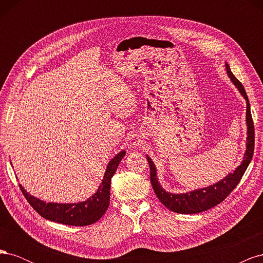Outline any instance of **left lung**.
Segmentation results:
<instances>
[{
	"label": "left lung",
	"instance_id": "left-lung-1",
	"mask_svg": "<svg viewBox=\"0 0 263 263\" xmlns=\"http://www.w3.org/2000/svg\"><path fill=\"white\" fill-rule=\"evenodd\" d=\"M227 73L229 78L232 79L233 83L239 92L242 94V97L247 101V126H248V137H247V150L243 158L242 163L238 166L234 171V173H230L228 176L219 181L218 183L209 187L193 191V192L185 193V194H172L168 193L160 186L157 179L156 173V166L151 159L147 156V161L149 163L150 168V181L151 185L155 191L157 197L166 209H169L172 212L180 213V214H196L204 211H208L214 206L221 203L225 198L233 192L234 189L238 185L240 182L245 171L248 168V165L251 161L254 150V126L252 116L250 112V104L248 97L245 91V87L241 82L233 74L228 65H226Z\"/></svg>",
	"mask_w": 263,
	"mask_h": 263
}]
</instances>
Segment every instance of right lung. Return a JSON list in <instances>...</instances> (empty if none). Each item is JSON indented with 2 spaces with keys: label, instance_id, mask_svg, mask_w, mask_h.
<instances>
[{
  "label": "right lung",
  "instance_id": "right-lung-1",
  "mask_svg": "<svg viewBox=\"0 0 263 263\" xmlns=\"http://www.w3.org/2000/svg\"><path fill=\"white\" fill-rule=\"evenodd\" d=\"M125 151H121L109 161L102 184L93 196L89 200L81 203L74 204H58V203H46L38 198L29 195L25 190L20 185L22 193L25 196L27 202L30 204L41 216L44 218L60 222L63 225L71 226H86L94 224L98 221L109 205V190L110 181L117 170V166L125 156Z\"/></svg>",
  "mask_w": 263,
  "mask_h": 263
}]
</instances>
